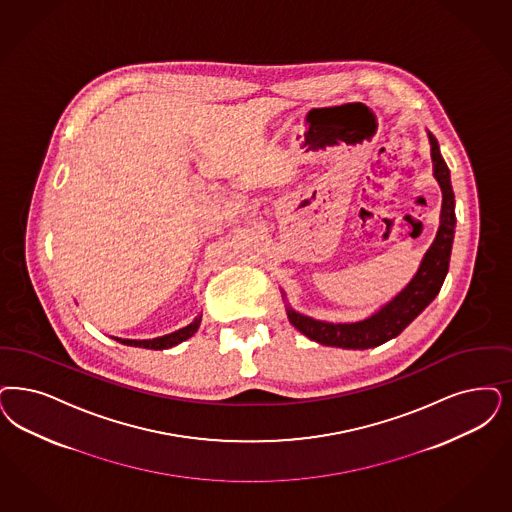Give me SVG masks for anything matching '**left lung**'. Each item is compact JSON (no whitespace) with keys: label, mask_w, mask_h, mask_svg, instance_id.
I'll return each instance as SVG.
<instances>
[{"label":"left lung","mask_w":512,"mask_h":512,"mask_svg":"<svg viewBox=\"0 0 512 512\" xmlns=\"http://www.w3.org/2000/svg\"><path fill=\"white\" fill-rule=\"evenodd\" d=\"M427 138L431 145L433 177L437 179L442 191L441 221H439L435 240L425 251L416 274L393 299L382 304L374 314L352 323H333V321H323V319H314L306 314H300L289 306L282 291L289 323L310 340L323 346L344 348V350L376 348L391 338L401 335L406 327L418 318L439 295L442 282L448 274L450 253L454 244L456 200H454V191L450 183V170L442 159L437 138L429 130H427Z\"/></svg>","instance_id":"obj_1"}]
</instances>
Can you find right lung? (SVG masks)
<instances>
[{"label": "right lung", "mask_w": 512, "mask_h": 512, "mask_svg": "<svg viewBox=\"0 0 512 512\" xmlns=\"http://www.w3.org/2000/svg\"><path fill=\"white\" fill-rule=\"evenodd\" d=\"M202 321V314L193 319V323H189L183 329H177L170 335L157 336V338H145V340H132V338H119V336H111L113 340L121 342L124 346H134V348H145V350H168L174 348L177 344H181L183 340L191 338L198 331Z\"/></svg>", "instance_id": "obj_1"}]
</instances>
